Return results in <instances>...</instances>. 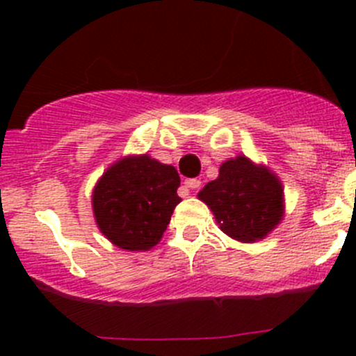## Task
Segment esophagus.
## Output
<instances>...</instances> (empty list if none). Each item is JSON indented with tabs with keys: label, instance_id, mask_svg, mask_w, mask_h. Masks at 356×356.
Returning a JSON list of instances; mask_svg holds the SVG:
<instances>
[{
	"label": "esophagus",
	"instance_id": "esophagus-1",
	"mask_svg": "<svg viewBox=\"0 0 356 356\" xmlns=\"http://www.w3.org/2000/svg\"><path fill=\"white\" fill-rule=\"evenodd\" d=\"M201 186V181L200 179H188V181L184 182V188H189V189H196Z\"/></svg>",
	"mask_w": 356,
	"mask_h": 356
}]
</instances>
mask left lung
<instances>
[{
    "label": "left lung",
    "mask_w": 356,
    "mask_h": 356,
    "mask_svg": "<svg viewBox=\"0 0 356 356\" xmlns=\"http://www.w3.org/2000/svg\"><path fill=\"white\" fill-rule=\"evenodd\" d=\"M198 198L213 211L218 227L243 243L264 239L284 215V189L277 175L246 156L224 161L218 177Z\"/></svg>",
    "instance_id": "1"
}]
</instances>
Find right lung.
Wrapping results in <instances>:
<instances>
[{"instance_id":"right-lung-1","label":"right lung","mask_w":356,"mask_h":356,"mask_svg":"<svg viewBox=\"0 0 356 356\" xmlns=\"http://www.w3.org/2000/svg\"><path fill=\"white\" fill-rule=\"evenodd\" d=\"M179 186L177 170L148 155L115 161L92 191L99 231L122 250H152L181 203Z\"/></svg>"}]
</instances>
